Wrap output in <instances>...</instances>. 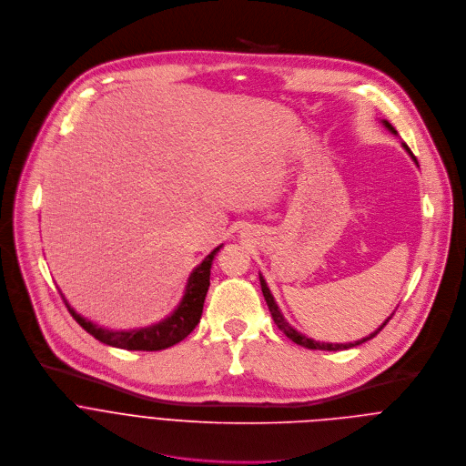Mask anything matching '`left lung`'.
<instances>
[{
  "instance_id": "left-lung-1",
  "label": "left lung",
  "mask_w": 466,
  "mask_h": 466,
  "mask_svg": "<svg viewBox=\"0 0 466 466\" xmlns=\"http://www.w3.org/2000/svg\"><path fill=\"white\" fill-rule=\"evenodd\" d=\"M384 123V127L391 132V134H395L397 136V130L391 127V123H388V121H382ZM402 147L406 148V152L411 156V159L417 163V157L413 156V152L410 150V147L406 145V143H402ZM419 167V165H417ZM258 279H260V289H262V296H264V299H266V305H268V309H269V312H271V318H273V321H275V325L281 329L294 343H298V345H301V347H307V349H318V350H343V349H350V347H354V345H360V343H363V341H367V339H370V338H375L386 325H388V321L391 319V316L373 332V334H369L367 338H361V339H358V341H354V343H319V341H316V339H312V338H309V336H305V334H301V332H298L287 319H285V316H283V312L279 310V307H277V303H275V299H273V296H271V292H269V289H268V285H266V281H264V277L258 273Z\"/></svg>"
}]
</instances>
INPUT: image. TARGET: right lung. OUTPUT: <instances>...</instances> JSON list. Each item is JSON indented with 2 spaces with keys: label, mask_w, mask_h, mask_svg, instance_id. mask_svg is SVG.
<instances>
[{
  "label": "right lung",
  "mask_w": 466,
  "mask_h": 466,
  "mask_svg": "<svg viewBox=\"0 0 466 466\" xmlns=\"http://www.w3.org/2000/svg\"><path fill=\"white\" fill-rule=\"evenodd\" d=\"M220 248L222 246L215 248L193 269L177 309L170 316H167L165 319H161L159 323H154L150 327L134 329V330L103 329L96 323L87 321L80 314H76L69 307V303L66 301L64 296H62V299H64L69 314L75 318V321L96 339H99L106 345H112V347L127 349V350H161V349L176 345L183 338H187L195 330V327L200 323L202 310H204V301H206V296H208V290H209L211 264H213L215 255L220 251Z\"/></svg>",
  "instance_id": "obj_1"
}]
</instances>
